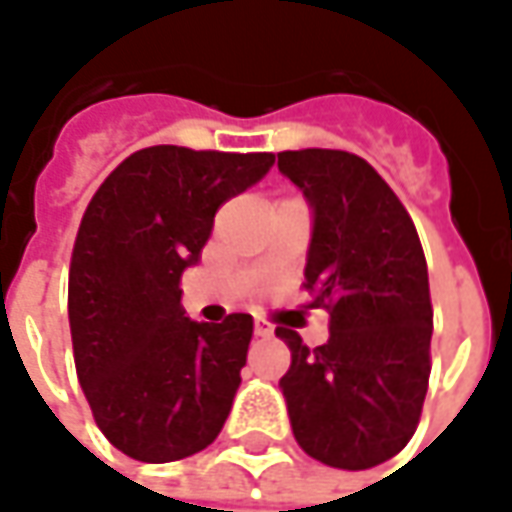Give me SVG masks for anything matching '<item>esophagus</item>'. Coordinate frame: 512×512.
Wrapping results in <instances>:
<instances>
[{
	"instance_id": "esophagus-1",
	"label": "esophagus",
	"mask_w": 512,
	"mask_h": 512,
	"mask_svg": "<svg viewBox=\"0 0 512 512\" xmlns=\"http://www.w3.org/2000/svg\"><path fill=\"white\" fill-rule=\"evenodd\" d=\"M255 336H274V328H271L269 322H263V319H255Z\"/></svg>"
}]
</instances>
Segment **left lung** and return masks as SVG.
Listing matches in <instances>:
<instances>
[{
  "label": "left lung",
  "mask_w": 512,
  "mask_h": 512,
  "mask_svg": "<svg viewBox=\"0 0 512 512\" xmlns=\"http://www.w3.org/2000/svg\"><path fill=\"white\" fill-rule=\"evenodd\" d=\"M277 168L311 207L305 288L328 308L330 336L291 350L280 378L300 448L342 471L395 457L417 429L429 387V269L417 229L389 184L361 156L328 148L277 154Z\"/></svg>",
  "instance_id": "obj_1"
}]
</instances>
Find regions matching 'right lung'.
Masks as SVG:
<instances>
[{
    "label": "right lung",
    "instance_id": "obj_1",
    "mask_svg": "<svg viewBox=\"0 0 512 512\" xmlns=\"http://www.w3.org/2000/svg\"><path fill=\"white\" fill-rule=\"evenodd\" d=\"M271 165L274 154L154 145L111 170L83 212L69 266L75 370L97 429L131 460H184L224 429L252 316L193 322L179 283L218 207Z\"/></svg>",
    "mask_w": 512,
    "mask_h": 512
}]
</instances>
